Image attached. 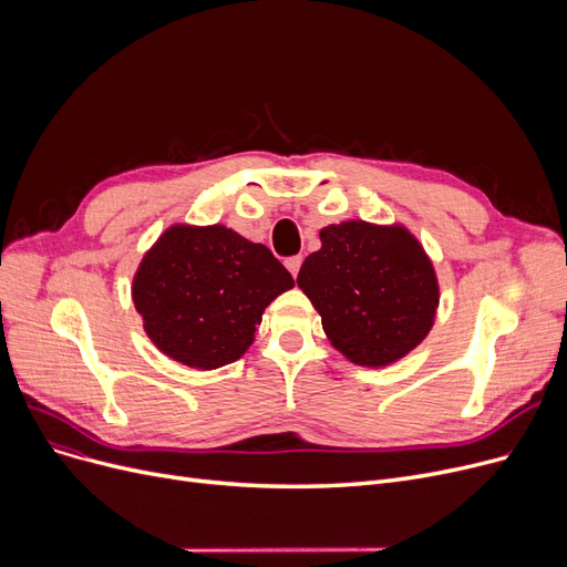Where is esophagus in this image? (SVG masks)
I'll list each match as a JSON object with an SVG mask.
<instances>
[{"instance_id": "obj_1", "label": "esophagus", "mask_w": 567, "mask_h": 567, "mask_svg": "<svg viewBox=\"0 0 567 567\" xmlns=\"http://www.w3.org/2000/svg\"><path fill=\"white\" fill-rule=\"evenodd\" d=\"M301 261H303V257H299V255H296V257H287L285 259V266L289 268V274L296 278V276H299V268H301Z\"/></svg>"}]
</instances>
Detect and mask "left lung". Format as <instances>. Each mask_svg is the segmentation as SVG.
I'll return each mask as SVG.
<instances>
[{
  "label": "left lung",
  "mask_w": 567,
  "mask_h": 567,
  "mask_svg": "<svg viewBox=\"0 0 567 567\" xmlns=\"http://www.w3.org/2000/svg\"><path fill=\"white\" fill-rule=\"evenodd\" d=\"M299 287L321 315L326 336L351 363L389 365L430 333L439 306L432 261L404 227L363 220L319 231Z\"/></svg>",
  "instance_id": "left-lung-1"
}]
</instances>
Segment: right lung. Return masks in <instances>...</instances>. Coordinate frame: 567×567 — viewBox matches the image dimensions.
<instances>
[{"instance_id":"right-lung-1","label":"right lung","mask_w":567,"mask_h":567,"mask_svg":"<svg viewBox=\"0 0 567 567\" xmlns=\"http://www.w3.org/2000/svg\"><path fill=\"white\" fill-rule=\"evenodd\" d=\"M293 287L261 244L223 225L169 227L133 280L144 331L169 359L216 370L252 344L264 308Z\"/></svg>"}]
</instances>
